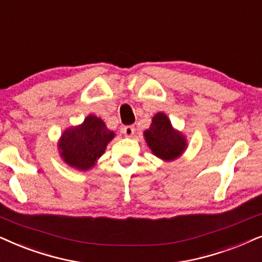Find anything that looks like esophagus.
I'll use <instances>...</instances> for the list:
<instances>
[{
  "instance_id": "esophagus-1",
  "label": "esophagus",
  "mask_w": 262,
  "mask_h": 262,
  "mask_svg": "<svg viewBox=\"0 0 262 262\" xmlns=\"http://www.w3.org/2000/svg\"><path fill=\"white\" fill-rule=\"evenodd\" d=\"M121 131H123V134L126 136V137H132L135 134V126H132V125H127V126H124L121 128Z\"/></svg>"
}]
</instances>
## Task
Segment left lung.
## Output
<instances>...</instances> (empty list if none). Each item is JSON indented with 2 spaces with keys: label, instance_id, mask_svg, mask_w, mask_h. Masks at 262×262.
Returning <instances> with one entry per match:
<instances>
[{
  "label": "left lung",
  "instance_id": "left-lung-1",
  "mask_svg": "<svg viewBox=\"0 0 262 262\" xmlns=\"http://www.w3.org/2000/svg\"><path fill=\"white\" fill-rule=\"evenodd\" d=\"M144 138L152 154L165 161L179 158L186 149L184 135L173 128L165 113H156L150 127L144 131Z\"/></svg>",
  "mask_w": 262,
  "mask_h": 262
}]
</instances>
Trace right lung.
<instances>
[{
  "mask_svg": "<svg viewBox=\"0 0 262 262\" xmlns=\"http://www.w3.org/2000/svg\"><path fill=\"white\" fill-rule=\"evenodd\" d=\"M114 136L102 119L90 114L81 125L63 131L59 141L60 155L71 167L86 171L94 167Z\"/></svg>",
  "mask_w": 262,
  "mask_h": 262,
  "instance_id": "right-lung-1",
  "label": "right lung"
}]
</instances>
